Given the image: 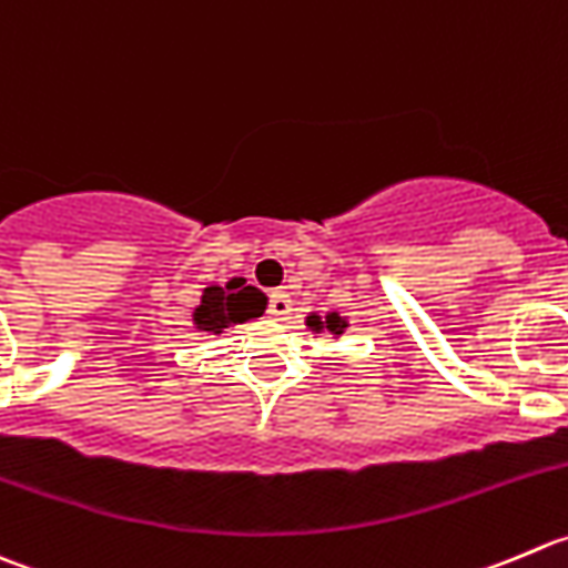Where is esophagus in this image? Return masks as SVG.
<instances>
[{"label":"esophagus","instance_id":"34e87169","mask_svg":"<svg viewBox=\"0 0 568 568\" xmlns=\"http://www.w3.org/2000/svg\"><path fill=\"white\" fill-rule=\"evenodd\" d=\"M267 312H271V317H276V320H284L286 314L292 312V301H290V295H286L284 290H276L271 295V308H267Z\"/></svg>","mask_w":568,"mask_h":568}]
</instances>
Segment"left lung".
Segmentation results:
<instances>
[{
  "instance_id": "obj_1",
  "label": "left lung",
  "mask_w": 568,
  "mask_h": 568,
  "mask_svg": "<svg viewBox=\"0 0 568 568\" xmlns=\"http://www.w3.org/2000/svg\"><path fill=\"white\" fill-rule=\"evenodd\" d=\"M347 317H342L339 312H325V314H317V312H308L306 314V328L312 331V334H325L331 336V339H339L342 334L347 331Z\"/></svg>"
}]
</instances>
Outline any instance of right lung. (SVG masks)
Returning <instances> with one entry per match:
<instances>
[{"mask_svg":"<svg viewBox=\"0 0 568 568\" xmlns=\"http://www.w3.org/2000/svg\"><path fill=\"white\" fill-rule=\"evenodd\" d=\"M267 308V295L254 284H245L243 276L226 284H210L201 292V303L193 308V328L204 334H226L240 323L262 317Z\"/></svg>","mask_w":568,"mask_h":568,"instance_id":"obj_1","label":"right lung"}]
</instances>
